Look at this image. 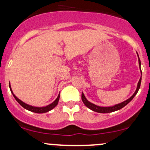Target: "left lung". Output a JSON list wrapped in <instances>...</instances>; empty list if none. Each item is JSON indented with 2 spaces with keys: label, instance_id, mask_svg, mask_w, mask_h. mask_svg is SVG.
<instances>
[{
  "label": "left lung",
  "instance_id": "left-lung-1",
  "mask_svg": "<svg viewBox=\"0 0 150 150\" xmlns=\"http://www.w3.org/2000/svg\"><path fill=\"white\" fill-rule=\"evenodd\" d=\"M137 56H138V54H137ZM138 57H139V56H138ZM139 67H141V62H140L139 58ZM140 70H141V69H140ZM141 72H142V71H141ZM141 80H142V78H140L139 81L137 83V87L136 91H135V92L134 93V94L129 98V99H127L126 101H123V102L120 103V104H116V105L113 106V107H99V106H97V105H95V104H92V103L89 102V101H88L87 99H86V97H85L84 94H83V93H82V94H81V99H82V101H83V104L86 105V107H87L88 109H90L91 110L94 111V112H98V113H110V112H115V111L120 110V109H122V108L125 107L127 104H129L130 101L132 100L133 98L134 97L135 95L137 94L138 91H139V89L140 88V85H141Z\"/></svg>",
  "mask_w": 150,
  "mask_h": 150
}]
</instances>
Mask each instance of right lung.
Returning a JSON list of instances; mask_svg holds the SVG:
<instances>
[{"instance_id":"1","label":"right lung","mask_w":150,"mask_h":150,"mask_svg":"<svg viewBox=\"0 0 150 150\" xmlns=\"http://www.w3.org/2000/svg\"><path fill=\"white\" fill-rule=\"evenodd\" d=\"M9 87H10L11 91V92H12V94H13V96H14V98H15V99H16V100L18 102L19 104H20L21 105L22 107L24 108V109H27V110H28V111H30V112H35V113L41 114V113H46V112H49L50 110H51V109H54V108L55 107L56 105H57L58 102H59V97H60V94H59V96H58V97L56 98V100L54 101L53 103H51V104H49V105L46 106V107H33V106L28 105V104H25V103H24L22 101H21L19 99H18L16 96L15 95H14L13 93L12 90H11V85L10 84H9Z\"/></svg>"}]
</instances>
